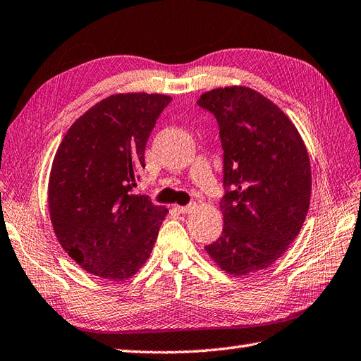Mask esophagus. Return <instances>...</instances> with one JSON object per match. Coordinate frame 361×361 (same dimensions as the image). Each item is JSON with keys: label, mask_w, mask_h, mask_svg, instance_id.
<instances>
[{"label": "esophagus", "mask_w": 361, "mask_h": 361, "mask_svg": "<svg viewBox=\"0 0 361 361\" xmlns=\"http://www.w3.org/2000/svg\"><path fill=\"white\" fill-rule=\"evenodd\" d=\"M192 208H195V205H192V204H190V205H183V207H182V205H178V207H176V209H178L179 213H182V214L191 213Z\"/></svg>", "instance_id": "1"}]
</instances>
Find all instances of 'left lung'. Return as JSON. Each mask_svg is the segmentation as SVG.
<instances>
[{"label": "left lung", "instance_id": "obj_1", "mask_svg": "<svg viewBox=\"0 0 361 361\" xmlns=\"http://www.w3.org/2000/svg\"><path fill=\"white\" fill-rule=\"evenodd\" d=\"M224 150L222 235L205 247L234 276L272 265L294 242L311 197L306 147L286 114L248 87L204 93Z\"/></svg>", "mask_w": 361, "mask_h": 361}]
</instances>
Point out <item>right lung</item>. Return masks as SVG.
I'll use <instances>...</instances> for the list:
<instances>
[{"label": "right lung", "instance_id": "1", "mask_svg": "<svg viewBox=\"0 0 361 361\" xmlns=\"http://www.w3.org/2000/svg\"><path fill=\"white\" fill-rule=\"evenodd\" d=\"M170 102L165 94H111L76 119L58 148L50 219L61 247L90 274L118 282L150 257L166 209L133 190Z\"/></svg>", "mask_w": 361, "mask_h": 361}]
</instances>
